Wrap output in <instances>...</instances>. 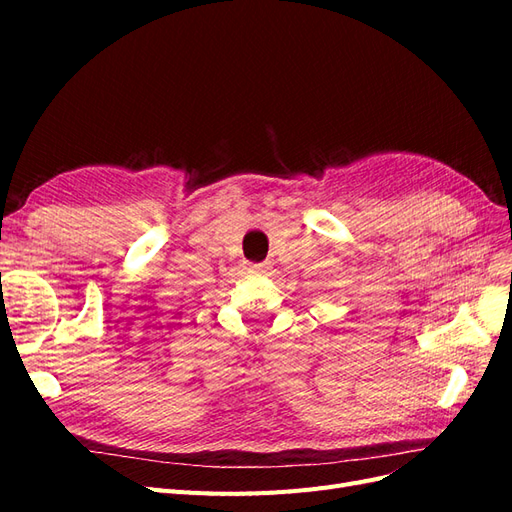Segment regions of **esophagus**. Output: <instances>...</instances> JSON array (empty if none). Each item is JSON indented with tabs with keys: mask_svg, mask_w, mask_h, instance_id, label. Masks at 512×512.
I'll use <instances>...</instances> for the list:
<instances>
[{
	"mask_svg": "<svg viewBox=\"0 0 512 512\" xmlns=\"http://www.w3.org/2000/svg\"><path fill=\"white\" fill-rule=\"evenodd\" d=\"M269 269H271L269 262H258V265H252L254 273H269Z\"/></svg>",
	"mask_w": 512,
	"mask_h": 512,
	"instance_id": "1",
	"label": "esophagus"
}]
</instances>
